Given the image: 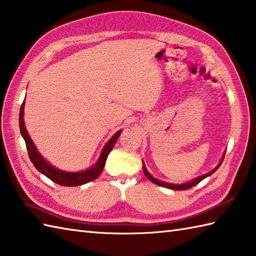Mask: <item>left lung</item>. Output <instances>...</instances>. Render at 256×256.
I'll list each match as a JSON object with an SVG mask.
<instances>
[{
  "label": "left lung",
  "instance_id": "obj_1",
  "mask_svg": "<svg viewBox=\"0 0 256 256\" xmlns=\"http://www.w3.org/2000/svg\"><path fill=\"white\" fill-rule=\"evenodd\" d=\"M224 154H223V157H222V159H221V161H220V164H218L212 171L208 172V174H202V176H198V178H196V179H194V180H191V181H189V182H186V184H169V182H164V181H160V180H158V179H156L154 176H151V174H149L147 168H146V166H144V161H142V170H144V176H147V178H148L151 182H154V184H158V186H160L168 188V189H171V190H188V189H190V188L196 186L198 184H199L200 181H202L203 179H206V176H211V174H213V172H216V171L218 169V166H220L221 164H222V161H223V159H224Z\"/></svg>",
  "mask_w": 256,
  "mask_h": 256
}]
</instances>
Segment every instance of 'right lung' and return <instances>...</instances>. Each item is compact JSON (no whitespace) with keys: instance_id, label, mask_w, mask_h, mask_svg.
I'll return each mask as SVG.
<instances>
[{"instance_id":"right-lung-1","label":"right lung","mask_w":256,"mask_h":256,"mask_svg":"<svg viewBox=\"0 0 256 256\" xmlns=\"http://www.w3.org/2000/svg\"><path fill=\"white\" fill-rule=\"evenodd\" d=\"M24 107H25V100L23 102L22 106H20V118H18V124H20V134L25 140L26 148H28V157L32 161V164L35 166V168L38 169L40 174L48 176V179L54 181L55 184L65 186H82L87 182H90L92 180L97 179L104 170V166H105L107 157L110 151L112 150L114 146L116 144V142L119 138V136L122 134V130H119L116 134H114L112 137L108 140V142L104 146V148L100 152V156L97 160V162L90 166V169H86L84 171H78V172H67L62 171L55 168L54 166H52L48 160L42 157L40 154L36 149L34 142L30 139L28 130L25 128L24 124Z\"/></svg>"}]
</instances>
